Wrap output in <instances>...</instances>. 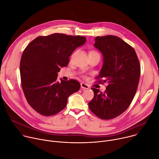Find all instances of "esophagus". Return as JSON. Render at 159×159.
Listing matches in <instances>:
<instances>
[{
    "label": "esophagus",
    "instance_id": "esophagus-1",
    "mask_svg": "<svg viewBox=\"0 0 159 159\" xmlns=\"http://www.w3.org/2000/svg\"><path fill=\"white\" fill-rule=\"evenodd\" d=\"M80 86H81V88L82 89H89V85L84 84V83H81L80 84Z\"/></svg>",
    "mask_w": 159,
    "mask_h": 159
}]
</instances>
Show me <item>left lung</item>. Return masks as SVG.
Masks as SVG:
<instances>
[{"mask_svg":"<svg viewBox=\"0 0 159 159\" xmlns=\"http://www.w3.org/2000/svg\"><path fill=\"white\" fill-rule=\"evenodd\" d=\"M94 48L103 56L98 78L108 86L105 93L92 88L94 96L88 103L91 111L108 120L124 112L135 96L140 77V65L133 48L114 35L96 37Z\"/></svg>","mask_w":159,"mask_h":159,"instance_id":"8db88e82","label":"left lung"}]
</instances>
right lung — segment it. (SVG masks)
<instances>
[{
  "label": "right lung",
  "mask_w": 159,
  "mask_h": 159,
  "mask_svg": "<svg viewBox=\"0 0 159 159\" xmlns=\"http://www.w3.org/2000/svg\"><path fill=\"white\" fill-rule=\"evenodd\" d=\"M85 42V37L53 34L38 37L26 46L20 61L21 86L28 104L36 111L45 116L55 115L79 90L80 84L75 80L57 81V72Z\"/></svg>",
  "instance_id": "add662e5"
}]
</instances>
